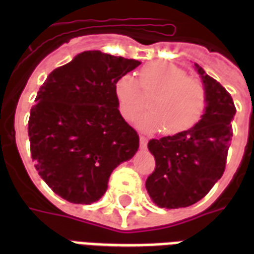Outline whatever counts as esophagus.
Returning a JSON list of instances; mask_svg holds the SVG:
<instances>
[{"label": "esophagus", "instance_id": "1", "mask_svg": "<svg viewBox=\"0 0 254 254\" xmlns=\"http://www.w3.org/2000/svg\"><path fill=\"white\" fill-rule=\"evenodd\" d=\"M139 146H141V149H145V147L147 146L146 137H143V135H141V137H139Z\"/></svg>", "mask_w": 254, "mask_h": 254}]
</instances>
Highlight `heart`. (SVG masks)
Returning a JSON list of instances; mask_svg holds the SVG:
<instances>
[{
    "label": "heart",
    "mask_w": 254,
    "mask_h": 254,
    "mask_svg": "<svg viewBox=\"0 0 254 254\" xmlns=\"http://www.w3.org/2000/svg\"><path fill=\"white\" fill-rule=\"evenodd\" d=\"M139 83L153 111L137 119L135 125L147 133L163 129L175 135L190 130L207 109V91L200 80L189 77L185 69L167 62H153L141 69ZM120 115L131 121L147 107L139 85L131 75H124L115 85Z\"/></svg>",
    "instance_id": "b5f03b06"
}]
</instances>
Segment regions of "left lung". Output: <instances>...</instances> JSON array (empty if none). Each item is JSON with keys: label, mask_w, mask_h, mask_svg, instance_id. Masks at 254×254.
<instances>
[{"label": "left lung", "mask_w": 254, "mask_h": 254, "mask_svg": "<svg viewBox=\"0 0 254 254\" xmlns=\"http://www.w3.org/2000/svg\"><path fill=\"white\" fill-rule=\"evenodd\" d=\"M207 91V109L190 130L159 139L147 147L155 158V170L146 179L147 193L161 208H183L207 195L221 178L232 139L236 108L227 89L199 64Z\"/></svg>", "instance_id": "obj_1"}]
</instances>
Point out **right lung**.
I'll use <instances>...</instances> for the list:
<instances>
[{"instance_id": "1", "label": "right lung", "mask_w": 254, "mask_h": 254, "mask_svg": "<svg viewBox=\"0 0 254 254\" xmlns=\"http://www.w3.org/2000/svg\"><path fill=\"white\" fill-rule=\"evenodd\" d=\"M139 64L84 51L39 88L29 119L31 158L50 189L69 203L99 200L112 171L138 150L139 137L120 115L115 85Z\"/></svg>"}]
</instances>
